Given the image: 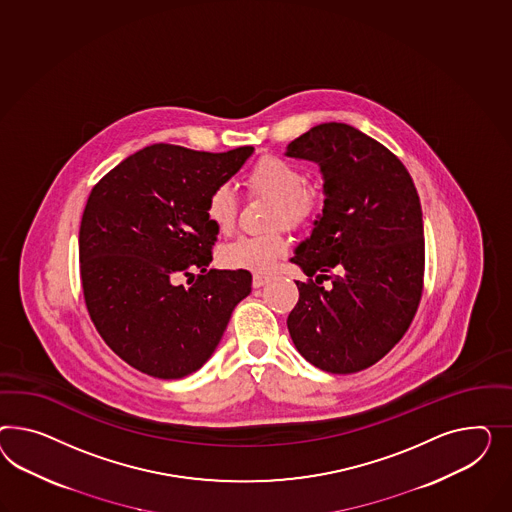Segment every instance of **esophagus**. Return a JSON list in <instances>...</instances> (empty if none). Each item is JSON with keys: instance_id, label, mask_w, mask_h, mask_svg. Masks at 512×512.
<instances>
[{"instance_id": "obj_1", "label": "esophagus", "mask_w": 512, "mask_h": 512, "mask_svg": "<svg viewBox=\"0 0 512 512\" xmlns=\"http://www.w3.org/2000/svg\"><path fill=\"white\" fill-rule=\"evenodd\" d=\"M266 283H268V276H261V274H255L253 281H251V285H253L255 289H261Z\"/></svg>"}]
</instances>
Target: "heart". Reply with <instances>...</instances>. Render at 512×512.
<instances>
[{
  "instance_id": "heart-1",
  "label": "heart",
  "mask_w": 512,
  "mask_h": 512,
  "mask_svg": "<svg viewBox=\"0 0 512 512\" xmlns=\"http://www.w3.org/2000/svg\"><path fill=\"white\" fill-rule=\"evenodd\" d=\"M246 186L251 194L270 195L276 199L274 223H285L300 229L315 220L318 197L305 186L304 171L291 160L276 154L259 158L246 175ZM205 214L208 221L220 231L231 233L238 216V195L233 186L218 184L207 197ZM289 251V238L285 233H266L236 238L221 251V261L235 270H248L255 274H268L277 261Z\"/></svg>"
}]
</instances>
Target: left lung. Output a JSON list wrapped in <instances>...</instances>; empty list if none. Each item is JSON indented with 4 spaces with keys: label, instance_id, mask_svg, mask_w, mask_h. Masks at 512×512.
I'll return each instance as SVG.
<instances>
[{
    "label": "left lung",
    "instance_id": "8db88e82",
    "mask_svg": "<svg viewBox=\"0 0 512 512\" xmlns=\"http://www.w3.org/2000/svg\"><path fill=\"white\" fill-rule=\"evenodd\" d=\"M285 154L317 162L326 195L311 236L291 259L309 277L296 281L300 298L287 318L292 343L326 373H358L401 341L421 300L419 195L393 152L345 123L313 126ZM324 278L333 281L330 290L319 287Z\"/></svg>",
    "mask_w": 512,
    "mask_h": 512
}]
</instances>
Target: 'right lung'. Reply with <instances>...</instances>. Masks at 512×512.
I'll return each instance as SVG.
<instances>
[{
  "label": "right lung",
  "mask_w": 512,
  "mask_h": 512,
  "mask_svg": "<svg viewBox=\"0 0 512 512\" xmlns=\"http://www.w3.org/2000/svg\"><path fill=\"white\" fill-rule=\"evenodd\" d=\"M251 152L156 143L89 194L80 225L85 305L106 345L141 373L177 380L201 369L251 292L248 270H208L220 231L205 214L208 194ZM180 275L188 288L174 283Z\"/></svg>",
  "instance_id": "add662e5"
}]
</instances>
